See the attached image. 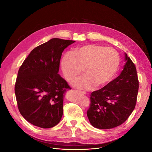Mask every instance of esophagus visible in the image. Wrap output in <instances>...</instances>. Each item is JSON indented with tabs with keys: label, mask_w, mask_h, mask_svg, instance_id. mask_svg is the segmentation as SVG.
<instances>
[{
	"label": "esophagus",
	"mask_w": 152,
	"mask_h": 152,
	"mask_svg": "<svg viewBox=\"0 0 152 152\" xmlns=\"http://www.w3.org/2000/svg\"><path fill=\"white\" fill-rule=\"evenodd\" d=\"M79 93H82V94H87L86 93H85V92H83V91H77Z\"/></svg>",
	"instance_id": "34e87169"
}]
</instances>
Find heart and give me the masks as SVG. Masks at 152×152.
<instances>
[{"label":"heart","instance_id":"b5f03b06","mask_svg":"<svg viewBox=\"0 0 152 152\" xmlns=\"http://www.w3.org/2000/svg\"><path fill=\"white\" fill-rule=\"evenodd\" d=\"M120 63V57L115 49L103 45L87 44L77 48L73 53L63 55L61 70L65 79L71 82L81 74L85 75L73 82V86L80 89L89 90L94 87L104 86L112 79Z\"/></svg>","mask_w":152,"mask_h":152}]
</instances>
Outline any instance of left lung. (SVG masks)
Instances as JSON below:
<instances>
[{
  "instance_id": "1",
  "label": "left lung",
  "mask_w": 152,
  "mask_h": 152,
  "mask_svg": "<svg viewBox=\"0 0 152 152\" xmlns=\"http://www.w3.org/2000/svg\"><path fill=\"white\" fill-rule=\"evenodd\" d=\"M126 63L115 79L91 95L87 117L93 127L108 129L121 125L134 110L139 82L134 64L125 53Z\"/></svg>"
}]
</instances>
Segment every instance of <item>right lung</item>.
I'll list each match as a JSON object with an SVG mask.
<instances>
[{
	"instance_id": "add662e5",
	"label": "right lung",
	"mask_w": 152,
	"mask_h": 152,
	"mask_svg": "<svg viewBox=\"0 0 152 152\" xmlns=\"http://www.w3.org/2000/svg\"><path fill=\"white\" fill-rule=\"evenodd\" d=\"M75 41L51 39L31 50L18 73L15 91L18 107L26 121L50 128L61 121L63 98L71 89L58 74L62 53Z\"/></svg>"
}]
</instances>
